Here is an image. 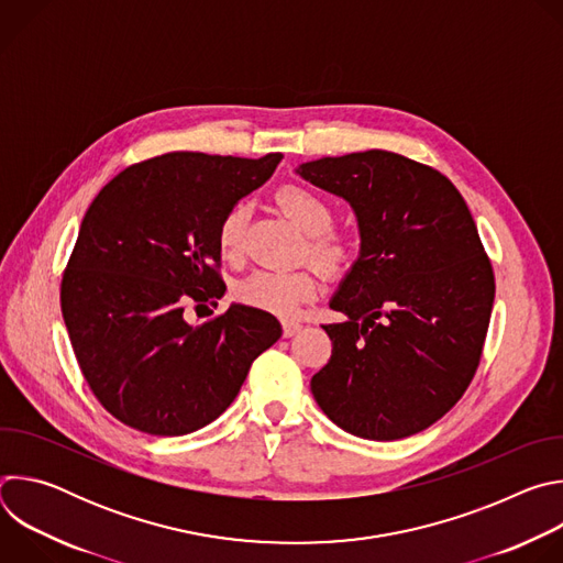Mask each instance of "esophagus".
I'll return each instance as SVG.
<instances>
[{
    "label": "esophagus",
    "mask_w": 563,
    "mask_h": 563,
    "mask_svg": "<svg viewBox=\"0 0 563 563\" xmlns=\"http://www.w3.org/2000/svg\"><path fill=\"white\" fill-rule=\"evenodd\" d=\"M300 330H302V325L298 323V320H283V334H285V339L296 336Z\"/></svg>",
    "instance_id": "obj_1"
}]
</instances>
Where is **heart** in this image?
Returning <instances> with one entry per match:
<instances>
[{
  "instance_id": "heart-1",
  "label": "heart",
  "mask_w": 563,
  "mask_h": 563,
  "mask_svg": "<svg viewBox=\"0 0 563 563\" xmlns=\"http://www.w3.org/2000/svg\"><path fill=\"white\" fill-rule=\"evenodd\" d=\"M283 211L311 235L307 252L325 269H336L347 258L343 238L332 233L334 211L330 202L302 185H287L276 194ZM247 205L235 202L218 224V247L222 256L233 258L243 252V235L247 224ZM318 291V280L309 269H256L233 287L235 298L261 311L276 316H294L296 309L311 300Z\"/></svg>"
}]
</instances>
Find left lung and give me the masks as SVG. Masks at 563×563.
Masks as SVG:
<instances>
[{"mask_svg":"<svg viewBox=\"0 0 563 563\" xmlns=\"http://www.w3.org/2000/svg\"><path fill=\"white\" fill-rule=\"evenodd\" d=\"M296 174L354 209L361 250L323 325L330 363L311 394L339 428L369 441L412 437L454 408L484 350L493 265L472 213L439 172L391 151L302 163Z\"/></svg>","mask_w":563,"mask_h":563,"instance_id":"obj_1","label":"left lung"}]
</instances>
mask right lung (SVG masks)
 Returning a JSON list of instances; mask_svg holds the SVG:
<instances>
[{"label": "right lung", "instance_id": "add662e5", "mask_svg": "<svg viewBox=\"0 0 563 563\" xmlns=\"http://www.w3.org/2000/svg\"><path fill=\"white\" fill-rule=\"evenodd\" d=\"M280 159L165 153L91 202L62 278V313L89 387L124 426L153 437L205 428L280 339L272 313L238 302L202 325L185 318L191 300L224 294L218 224Z\"/></svg>", "mask_w": 563, "mask_h": 563}]
</instances>
